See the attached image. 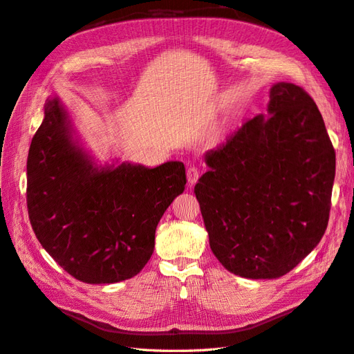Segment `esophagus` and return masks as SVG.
Listing matches in <instances>:
<instances>
[{
	"mask_svg": "<svg viewBox=\"0 0 354 354\" xmlns=\"http://www.w3.org/2000/svg\"><path fill=\"white\" fill-rule=\"evenodd\" d=\"M186 176H187L189 185H195L199 178V169L196 167H189Z\"/></svg>",
	"mask_w": 354,
	"mask_h": 354,
	"instance_id": "obj_1",
	"label": "esophagus"
}]
</instances>
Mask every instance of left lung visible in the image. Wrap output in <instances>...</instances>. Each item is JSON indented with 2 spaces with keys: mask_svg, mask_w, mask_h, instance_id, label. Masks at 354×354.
I'll use <instances>...</instances> for the list:
<instances>
[{
  "mask_svg": "<svg viewBox=\"0 0 354 354\" xmlns=\"http://www.w3.org/2000/svg\"><path fill=\"white\" fill-rule=\"evenodd\" d=\"M267 112L207 152L195 186L214 255L248 279L281 277L313 251L335 178L324 118L301 87L274 84Z\"/></svg>",
  "mask_w": 354,
  "mask_h": 354,
  "instance_id": "obj_1",
  "label": "left lung"
}]
</instances>
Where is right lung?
Wrapping results in <instances>:
<instances>
[{"label":"right lung","mask_w":354,"mask_h":354,"mask_svg":"<svg viewBox=\"0 0 354 354\" xmlns=\"http://www.w3.org/2000/svg\"><path fill=\"white\" fill-rule=\"evenodd\" d=\"M28 214L35 236L60 267L85 283H115L140 273L155 230L186 169L171 160L97 167L73 142L68 112L50 99L28 155Z\"/></svg>","instance_id":"add662e5"}]
</instances>
